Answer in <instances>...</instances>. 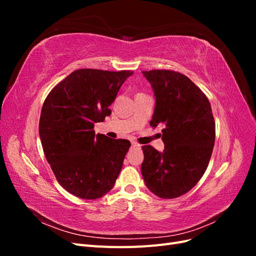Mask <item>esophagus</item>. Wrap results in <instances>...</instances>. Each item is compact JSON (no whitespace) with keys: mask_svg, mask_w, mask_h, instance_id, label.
<instances>
[{"mask_svg":"<svg viewBox=\"0 0 256 256\" xmlns=\"http://www.w3.org/2000/svg\"><path fill=\"white\" fill-rule=\"evenodd\" d=\"M132 147L134 148H141V145L138 144L136 142H132Z\"/></svg>","mask_w":256,"mask_h":256,"instance_id":"34e87169","label":"esophagus"}]
</instances>
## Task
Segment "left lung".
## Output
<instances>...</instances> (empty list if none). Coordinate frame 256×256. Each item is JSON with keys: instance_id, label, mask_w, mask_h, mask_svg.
<instances>
[{"instance_id": "left-lung-1", "label": "left lung", "mask_w": 256, "mask_h": 256, "mask_svg": "<svg viewBox=\"0 0 256 256\" xmlns=\"http://www.w3.org/2000/svg\"><path fill=\"white\" fill-rule=\"evenodd\" d=\"M142 74L156 99L150 124L154 128L164 126V150L143 146L141 172L154 196L175 198L194 187L210 160L216 138L212 106L188 76L172 70Z\"/></svg>"}]
</instances>
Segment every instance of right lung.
<instances>
[{"label":"right lung","mask_w":256,"mask_h":256,"mask_svg":"<svg viewBox=\"0 0 256 256\" xmlns=\"http://www.w3.org/2000/svg\"><path fill=\"white\" fill-rule=\"evenodd\" d=\"M132 74L79 69L44 100L40 120L44 156L60 184L76 196L102 198L120 175L130 142L95 134L94 126L111 114L109 106Z\"/></svg>","instance_id":"obj_1"}]
</instances>
